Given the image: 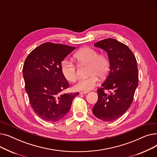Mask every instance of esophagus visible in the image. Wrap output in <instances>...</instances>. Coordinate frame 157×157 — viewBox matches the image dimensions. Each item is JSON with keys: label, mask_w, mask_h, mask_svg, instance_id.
<instances>
[{"label": "esophagus", "mask_w": 157, "mask_h": 157, "mask_svg": "<svg viewBox=\"0 0 157 157\" xmlns=\"http://www.w3.org/2000/svg\"><path fill=\"white\" fill-rule=\"evenodd\" d=\"M88 92H83V91H82V92H79V94H87Z\"/></svg>", "instance_id": "obj_1"}]
</instances>
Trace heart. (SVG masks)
Segmentation results:
<instances>
[{
	"label": "heart",
	"mask_w": 157,
	"mask_h": 157,
	"mask_svg": "<svg viewBox=\"0 0 157 157\" xmlns=\"http://www.w3.org/2000/svg\"><path fill=\"white\" fill-rule=\"evenodd\" d=\"M74 59L78 65H88V74L90 76L81 79L74 86L76 91L88 92L93 89L98 82V77L104 78L108 74L110 62L105 55L98 54L95 49L85 48L74 55ZM62 72L65 79L70 82H75L78 79L76 66L72 62L64 61L62 64Z\"/></svg>",
	"instance_id": "1"
}]
</instances>
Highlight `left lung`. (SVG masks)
<instances>
[{
	"mask_svg": "<svg viewBox=\"0 0 157 157\" xmlns=\"http://www.w3.org/2000/svg\"><path fill=\"white\" fill-rule=\"evenodd\" d=\"M94 46L108 53L110 72L97 90L98 101L92 112L98 119L112 121L121 117L132 103L138 86L137 61L129 48L114 39L102 40Z\"/></svg>",
	"mask_w": 157,
	"mask_h": 157,
	"instance_id": "8db88e82",
	"label": "left lung"
}]
</instances>
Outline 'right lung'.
Segmentation results:
<instances>
[{
  "label": "right lung",
  "mask_w": 157,
  "mask_h": 157,
  "mask_svg": "<svg viewBox=\"0 0 157 157\" xmlns=\"http://www.w3.org/2000/svg\"><path fill=\"white\" fill-rule=\"evenodd\" d=\"M76 48L52 43L32 50L23 64V75L29 102L36 114L47 121H57L71 109L76 93L59 95L69 84L62 72L61 62Z\"/></svg>",
  "instance_id": "obj_1"
}]
</instances>
